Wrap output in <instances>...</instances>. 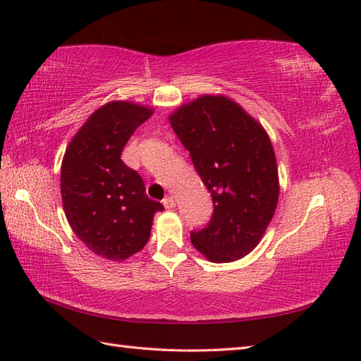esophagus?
I'll return each mask as SVG.
<instances>
[{"label": "esophagus", "instance_id": "34e87169", "mask_svg": "<svg viewBox=\"0 0 361 361\" xmlns=\"http://www.w3.org/2000/svg\"><path fill=\"white\" fill-rule=\"evenodd\" d=\"M163 204H164V208L166 209H172V208H175V200H173V197H166L164 200H163Z\"/></svg>", "mask_w": 361, "mask_h": 361}]
</instances>
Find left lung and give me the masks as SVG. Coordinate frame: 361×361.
Wrapping results in <instances>:
<instances>
[{"mask_svg": "<svg viewBox=\"0 0 361 361\" xmlns=\"http://www.w3.org/2000/svg\"><path fill=\"white\" fill-rule=\"evenodd\" d=\"M169 121L214 204L209 224L190 231L194 247L217 264L247 256L262 239L278 204L270 137L243 109L221 96H202L180 106Z\"/></svg>", "mask_w": 361, "mask_h": 361, "instance_id": "8db88e82", "label": "left lung"}]
</instances>
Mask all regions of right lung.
Segmentation results:
<instances>
[{"label": "right lung", "instance_id": "1", "mask_svg": "<svg viewBox=\"0 0 361 361\" xmlns=\"http://www.w3.org/2000/svg\"><path fill=\"white\" fill-rule=\"evenodd\" d=\"M147 106L124 101L96 110L65 152L62 200L75 235L110 260L141 251L150 237L159 202L145 194L141 175L121 159L137 126L152 116Z\"/></svg>", "mask_w": 361, "mask_h": 361}]
</instances>
